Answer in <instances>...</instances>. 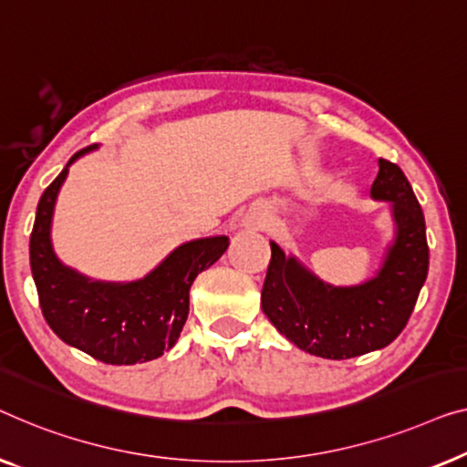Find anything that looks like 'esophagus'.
<instances>
[{
  "mask_svg": "<svg viewBox=\"0 0 467 467\" xmlns=\"http://www.w3.org/2000/svg\"><path fill=\"white\" fill-rule=\"evenodd\" d=\"M243 222H245V226H249V228H265L268 224L266 209H262V207L249 209V212L245 213V218H243Z\"/></svg>",
  "mask_w": 467,
  "mask_h": 467,
  "instance_id": "1",
  "label": "esophagus"
}]
</instances>
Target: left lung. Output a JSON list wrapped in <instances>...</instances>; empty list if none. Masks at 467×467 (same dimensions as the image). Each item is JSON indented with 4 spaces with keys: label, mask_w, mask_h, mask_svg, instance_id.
<instances>
[{
    "label": "left lung",
    "mask_w": 467,
    "mask_h": 467,
    "mask_svg": "<svg viewBox=\"0 0 467 467\" xmlns=\"http://www.w3.org/2000/svg\"><path fill=\"white\" fill-rule=\"evenodd\" d=\"M374 201L391 202L396 234L372 279L330 285L271 241L262 311L298 349L326 359H349L396 340L415 308L430 268L425 218L402 169L379 159Z\"/></svg>",
    "instance_id": "1"
}]
</instances>
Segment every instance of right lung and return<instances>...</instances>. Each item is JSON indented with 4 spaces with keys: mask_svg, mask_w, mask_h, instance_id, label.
<instances>
[{
    "mask_svg": "<svg viewBox=\"0 0 467 467\" xmlns=\"http://www.w3.org/2000/svg\"><path fill=\"white\" fill-rule=\"evenodd\" d=\"M95 148L71 156L37 202L29 260L39 306L52 332L90 358L114 366L150 362L177 343L188 319L190 285L196 275L220 260L228 249V236L183 243L146 277L127 284L88 279L65 266L50 241L55 202L71 162Z\"/></svg>",
    "mask_w": 467,
    "mask_h": 467,
    "instance_id": "1",
    "label": "right lung"
}]
</instances>
